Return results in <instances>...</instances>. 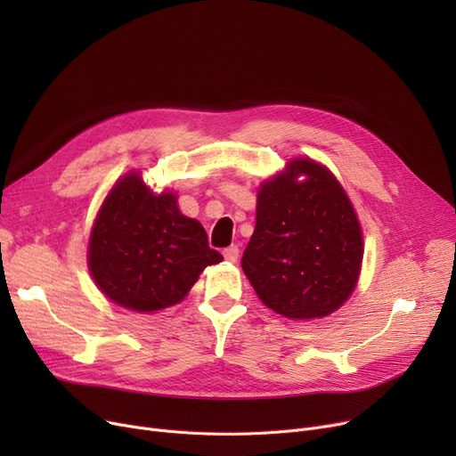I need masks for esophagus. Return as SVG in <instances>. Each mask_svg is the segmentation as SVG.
<instances>
[{
    "label": "esophagus",
    "instance_id": "esophagus-1",
    "mask_svg": "<svg viewBox=\"0 0 456 456\" xmlns=\"http://www.w3.org/2000/svg\"><path fill=\"white\" fill-rule=\"evenodd\" d=\"M238 255H240V249H238V246H229L224 249V256L229 260V262H236Z\"/></svg>",
    "mask_w": 456,
    "mask_h": 456
}]
</instances>
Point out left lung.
I'll return each mask as SVG.
<instances>
[{
	"label": "left lung",
	"mask_w": 456,
	"mask_h": 456,
	"mask_svg": "<svg viewBox=\"0 0 456 456\" xmlns=\"http://www.w3.org/2000/svg\"><path fill=\"white\" fill-rule=\"evenodd\" d=\"M362 253L351 201L322 164L296 159L258 190L242 270L277 314L308 320L334 313L354 289Z\"/></svg>",
	"instance_id": "1"
}]
</instances>
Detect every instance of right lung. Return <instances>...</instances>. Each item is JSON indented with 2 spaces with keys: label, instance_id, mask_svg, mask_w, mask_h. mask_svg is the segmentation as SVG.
<instances>
[{
  "label": "right lung",
  "instance_id": "obj_1",
  "mask_svg": "<svg viewBox=\"0 0 456 456\" xmlns=\"http://www.w3.org/2000/svg\"><path fill=\"white\" fill-rule=\"evenodd\" d=\"M222 260V253L208 248L203 225L179 212L175 196H155L138 174L114 184L88 248L100 290L136 313L179 303L200 273Z\"/></svg>",
  "mask_w": 456,
  "mask_h": 456
}]
</instances>
